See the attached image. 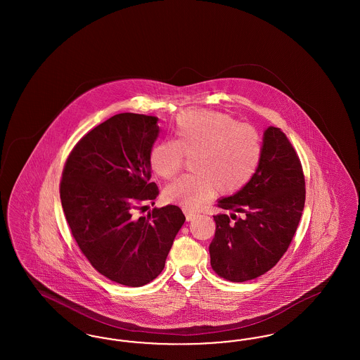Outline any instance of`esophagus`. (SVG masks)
<instances>
[{
  "label": "esophagus",
  "mask_w": 360,
  "mask_h": 360,
  "mask_svg": "<svg viewBox=\"0 0 360 360\" xmlns=\"http://www.w3.org/2000/svg\"><path fill=\"white\" fill-rule=\"evenodd\" d=\"M184 212H185V216H186V220H188V221H191V220L195 217V213H194V212H191V210L184 209Z\"/></svg>",
  "instance_id": "1"
}]
</instances>
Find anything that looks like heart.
<instances>
[{
    "label": "heart",
    "instance_id": "obj_1",
    "mask_svg": "<svg viewBox=\"0 0 360 360\" xmlns=\"http://www.w3.org/2000/svg\"><path fill=\"white\" fill-rule=\"evenodd\" d=\"M262 139L250 125L232 116L190 109L176 119L175 140H165L151 151V167L159 176L172 179L191 156L190 170L163 191L167 202L195 210L217 190L232 194L244 188L257 172L262 159Z\"/></svg>",
    "mask_w": 360,
    "mask_h": 360
}]
</instances>
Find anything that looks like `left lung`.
I'll use <instances>...</instances> for the list:
<instances>
[{"label":"left lung","mask_w":360,"mask_h":360,"mask_svg":"<svg viewBox=\"0 0 360 360\" xmlns=\"http://www.w3.org/2000/svg\"><path fill=\"white\" fill-rule=\"evenodd\" d=\"M262 147L251 181L217 201L231 213L213 216L210 264L231 282L254 279L274 267L288 251L305 205L304 172L289 139L279 128L269 127Z\"/></svg>","instance_id":"obj_1"}]
</instances>
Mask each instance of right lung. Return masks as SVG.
<instances>
[{
    "instance_id": "obj_1",
    "label": "right lung",
    "mask_w": 360,
    "mask_h": 360,
    "mask_svg": "<svg viewBox=\"0 0 360 360\" xmlns=\"http://www.w3.org/2000/svg\"><path fill=\"white\" fill-rule=\"evenodd\" d=\"M158 136V117L116 115L77 143L62 174L60 201L72 238L100 274L124 286L147 285L162 273L186 220L175 205L135 214L159 194L150 182Z\"/></svg>"
}]
</instances>
